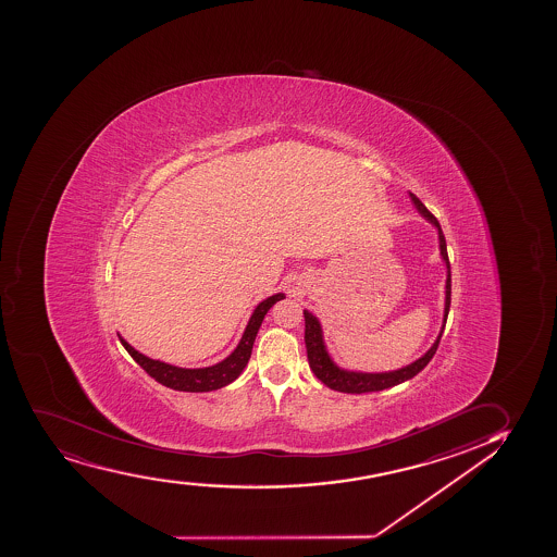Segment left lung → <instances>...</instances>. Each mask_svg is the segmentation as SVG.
Masks as SVG:
<instances>
[{
  "label": "left lung",
  "instance_id": "obj_1",
  "mask_svg": "<svg viewBox=\"0 0 557 557\" xmlns=\"http://www.w3.org/2000/svg\"><path fill=\"white\" fill-rule=\"evenodd\" d=\"M410 200L420 215L428 219L429 223L435 226L438 232V247L441 256L446 263V299H444V318H442L441 333L436 336L435 344L429 347V351L414 360L412 364L399 368L394 371H379V373H366V371H351L339 368L334 362L333 357L326 351L325 339H323V329L321 323L312 312L305 310V344H307L308 364L313 375L320 379L321 383L326 384L329 388L344 394H364V392H379L384 388H392L396 384L405 383L409 379L418 375L420 371L429 364L433 358L438 344H441L444 326L448 321L449 305H451V269H449L448 249H446V237L442 234L441 223L436 221L435 215L423 206L422 200L416 197L414 193H409Z\"/></svg>",
  "mask_w": 557,
  "mask_h": 557
}]
</instances>
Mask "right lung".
<instances>
[{
	"label": "right lung",
	"instance_id": "obj_1",
	"mask_svg": "<svg viewBox=\"0 0 557 557\" xmlns=\"http://www.w3.org/2000/svg\"><path fill=\"white\" fill-rule=\"evenodd\" d=\"M281 299H284V294L271 295L265 301L260 302L250 315L249 323L245 326L244 336L239 339L236 349L218 364L208 366V368H178V366L166 364V362L153 360V358H148L147 355L137 351L122 336H119V339H121L122 346L132 355L135 362L141 366L150 377L156 379L158 383L163 384L166 388L180 392L219 391V388H223V386L231 384L232 381H236L242 375V371L249 362L256 334L262 325L265 313Z\"/></svg>",
	"mask_w": 557,
	"mask_h": 557
}]
</instances>
